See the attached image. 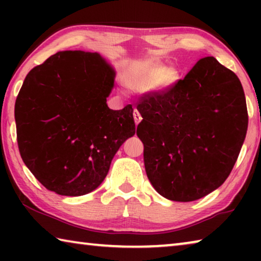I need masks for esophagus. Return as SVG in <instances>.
Instances as JSON below:
<instances>
[{
  "instance_id": "34e87169",
  "label": "esophagus",
  "mask_w": 261,
  "mask_h": 261,
  "mask_svg": "<svg viewBox=\"0 0 261 261\" xmlns=\"http://www.w3.org/2000/svg\"><path fill=\"white\" fill-rule=\"evenodd\" d=\"M134 118H135L136 125H138L139 123H140V121L143 120V118H141V115L139 114V112L137 109H135V112H134Z\"/></svg>"
}]
</instances>
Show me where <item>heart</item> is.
<instances>
[{
  "label": "heart",
  "mask_w": 261,
  "mask_h": 261,
  "mask_svg": "<svg viewBox=\"0 0 261 261\" xmlns=\"http://www.w3.org/2000/svg\"><path fill=\"white\" fill-rule=\"evenodd\" d=\"M179 79L178 69L167 68L156 62H145L139 64L130 74L127 85L136 91H147L152 88V91L159 93H166L179 82Z\"/></svg>",
  "instance_id": "1"
}]
</instances>
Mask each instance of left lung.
<instances>
[{
  "label": "left lung",
  "instance_id": "left-lung-1",
  "mask_svg": "<svg viewBox=\"0 0 261 261\" xmlns=\"http://www.w3.org/2000/svg\"><path fill=\"white\" fill-rule=\"evenodd\" d=\"M137 109L145 170L158 193L188 202L223 184L249 121L244 91L231 70L204 57L170 91L141 96Z\"/></svg>",
  "mask_w": 261,
  "mask_h": 261
}]
</instances>
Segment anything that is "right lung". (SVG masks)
<instances>
[{
    "mask_svg": "<svg viewBox=\"0 0 261 261\" xmlns=\"http://www.w3.org/2000/svg\"><path fill=\"white\" fill-rule=\"evenodd\" d=\"M116 72L98 53L59 51L28 73L15 105L26 167L61 196L90 193L103 182L124 141L134 109L108 107Z\"/></svg>",
    "mask_w": 261,
    "mask_h": 261,
    "instance_id": "obj_1",
    "label": "right lung"
}]
</instances>
